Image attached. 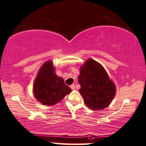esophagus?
<instances>
[{
  "instance_id": "1",
  "label": "esophagus",
  "mask_w": 146,
  "mask_h": 146,
  "mask_svg": "<svg viewBox=\"0 0 146 146\" xmlns=\"http://www.w3.org/2000/svg\"><path fill=\"white\" fill-rule=\"evenodd\" d=\"M70 88H71L72 90H74V89H75V85L74 84H72L71 86H70Z\"/></svg>"
}]
</instances>
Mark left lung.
<instances>
[{
	"label": "left lung",
	"instance_id": "obj_1",
	"mask_svg": "<svg viewBox=\"0 0 146 146\" xmlns=\"http://www.w3.org/2000/svg\"><path fill=\"white\" fill-rule=\"evenodd\" d=\"M81 96L92 110L107 107L116 94V87L100 64L89 59L81 67L78 78Z\"/></svg>",
	"mask_w": 146,
	"mask_h": 146
}]
</instances>
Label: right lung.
<instances>
[{
  "label": "right lung",
  "mask_w": 146,
  "mask_h": 146,
  "mask_svg": "<svg viewBox=\"0 0 146 146\" xmlns=\"http://www.w3.org/2000/svg\"><path fill=\"white\" fill-rule=\"evenodd\" d=\"M64 80L54 73L52 62L44 63L39 71L33 86L36 99L44 105H54L71 92Z\"/></svg>",
  "instance_id": "add662e5"
}]
</instances>
